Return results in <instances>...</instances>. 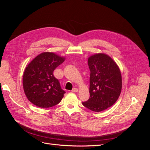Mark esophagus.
Masks as SVG:
<instances>
[{
    "label": "esophagus",
    "mask_w": 150,
    "mask_h": 150,
    "mask_svg": "<svg viewBox=\"0 0 150 150\" xmlns=\"http://www.w3.org/2000/svg\"><path fill=\"white\" fill-rule=\"evenodd\" d=\"M78 91V89L77 88H73L72 89V92H73V93H76Z\"/></svg>",
    "instance_id": "esophagus-1"
}]
</instances>
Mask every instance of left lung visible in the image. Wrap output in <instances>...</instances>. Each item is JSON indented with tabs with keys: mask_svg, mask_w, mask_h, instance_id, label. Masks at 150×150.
<instances>
[{
	"mask_svg": "<svg viewBox=\"0 0 150 150\" xmlns=\"http://www.w3.org/2000/svg\"><path fill=\"white\" fill-rule=\"evenodd\" d=\"M90 97L83 104L94 112H101L114 104L122 89L121 71L116 62L108 55L98 53L89 57Z\"/></svg>",
	"mask_w": 150,
	"mask_h": 150,
	"instance_id": "8db88e82",
	"label": "left lung"
}]
</instances>
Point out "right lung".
Listing matches in <instances>:
<instances>
[{
    "label": "right lung",
    "mask_w": 150,
    "mask_h": 150,
    "mask_svg": "<svg viewBox=\"0 0 150 150\" xmlns=\"http://www.w3.org/2000/svg\"><path fill=\"white\" fill-rule=\"evenodd\" d=\"M65 61L64 57L54 52L39 54L27 66L22 84L25 96L34 105L50 108L59 103L65 91L53 75L56 68Z\"/></svg>",
    "instance_id": "right-lung-1"
}]
</instances>
